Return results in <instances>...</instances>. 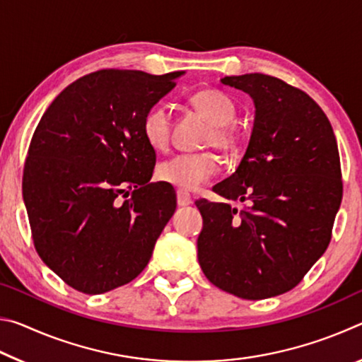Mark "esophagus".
I'll return each mask as SVG.
<instances>
[{"label": "esophagus", "mask_w": 362, "mask_h": 362, "mask_svg": "<svg viewBox=\"0 0 362 362\" xmlns=\"http://www.w3.org/2000/svg\"><path fill=\"white\" fill-rule=\"evenodd\" d=\"M192 203H193V198L188 192H183V189H179V192H177V204L183 207V206H189Z\"/></svg>", "instance_id": "1"}]
</instances>
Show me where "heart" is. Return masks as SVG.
<instances>
[{
  "label": "heart",
  "mask_w": 362,
  "mask_h": 362,
  "mask_svg": "<svg viewBox=\"0 0 362 362\" xmlns=\"http://www.w3.org/2000/svg\"><path fill=\"white\" fill-rule=\"evenodd\" d=\"M189 103L212 124L207 145H214L226 155L240 148V136L233 129L236 121V103L222 90L207 89L189 97ZM144 137L155 150H164L170 136V108L166 103H156L146 112L142 122ZM220 170L218 159L212 153L177 155L158 166V177L183 192H193L216 177Z\"/></svg>",
  "instance_id": "1"
}]
</instances>
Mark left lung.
<instances>
[{
  "mask_svg": "<svg viewBox=\"0 0 362 362\" xmlns=\"http://www.w3.org/2000/svg\"><path fill=\"white\" fill-rule=\"evenodd\" d=\"M220 83L249 94L255 116L240 166L212 189L246 206L196 201L198 260L218 289L246 300L276 297L329 246L343 193L337 140L321 107L283 79L247 73Z\"/></svg>",
  "mask_w": 362,
  "mask_h": 362,
  "instance_id": "obj_1",
  "label": "left lung"
}]
</instances>
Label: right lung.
I'll return each mask as SVG.
<instances>
[{"label": "right lung", "mask_w": 362, "mask_h": 362, "mask_svg": "<svg viewBox=\"0 0 362 362\" xmlns=\"http://www.w3.org/2000/svg\"><path fill=\"white\" fill-rule=\"evenodd\" d=\"M182 75L100 70L71 83L42 115L23 201L41 260L73 289L95 296L131 283L174 216V188L150 182L156 155L142 122Z\"/></svg>", "instance_id": "1"}]
</instances>
